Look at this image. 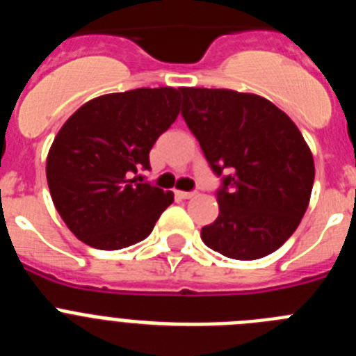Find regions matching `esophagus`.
Here are the masks:
<instances>
[{"instance_id": "1", "label": "esophagus", "mask_w": 356, "mask_h": 356, "mask_svg": "<svg viewBox=\"0 0 356 356\" xmlns=\"http://www.w3.org/2000/svg\"><path fill=\"white\" fill-rule=\"evenodd\" d=\"M176 196L180 200H191V197L196 196V193H185V191H176Z\"/></svg>"}]
</instances>
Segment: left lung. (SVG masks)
<instances>
[{
    "instance_id": "obj_1",
    "label": "left lung",
    "mask_w": 356,
    "mask_h": 356,
    "mask_svg": "<svg viewBox=\"0 0 356 356\" xmlns=\"http://www.w3.org/2000/svg\"><path fill=\"white\" fill-rule=\"evenodd\" d=\"M181 96L188 130L222 178L219 216L201 238L228 259L273 253L294 234L312 194L316 169L303 135L257 94L184 87Z\"/></svg>"
}]
</instances>
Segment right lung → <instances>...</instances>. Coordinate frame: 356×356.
I'll return each instance as SVG.
<instances>
[{
    "mask_svg": "<svg viewBox=\"0 0 356 356\" xmlns=\"http://www.w3.org/2000/svg\"><path fill=\"white\" fill-rule=\"evenodd\" d=\"M181 89H135L94 97L56 134L46 178L55 209L81 242L121 250L151 234L172 203L144 181L149 151L180 114Z\"/></svg>",
    "mask_w": 356,
    "mask_h": 356,
    "instance_id": "obj_1",
    "label": "right lung"
}]
</instances>
